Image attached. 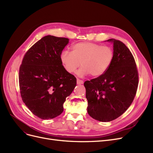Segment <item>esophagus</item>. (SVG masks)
<instances>
[{
    "mask_svg": "<svg viewBox=\"0 0 153 153\" xmlns=\"http://www.w3.org/2000/svg\"><path fill=\"white\" fill-rule=\"evenodd\" d=\"M76 82H77V84H84V81L82 80H80V79H77Z\"/></svg>",
    "mask_w": 153,
    "mask_h": 153,
    "instance_id": "obj_1",
    "label": "esophagus"
}]
</instances>
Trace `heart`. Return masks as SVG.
<instances>
[{
	"label": "heart",
	"instance_id": "obj_1",
	"mask_svg": "<svg viewBox=\"0 0 153 153\" xmlns=\"http://www.w3.org/2000/svg\"><path fill=\"white\" fill-rule=\"evenodd\" d=\"M114 57L113 49L109 46L92 42H80L73 45L71 52L63 50L60 55L62 65L68 73L78 71L81 77L89 75L101 76L112 65Z\"/></svg>",
	"mask_w": 153,
	"mask_h": 153
}]
</instances>
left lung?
I'll return each mask as SVG.
<instances>
[{"mask_svg":"<svg viewBox=\"0 0 153 153\" xmlns=\"http://www.w3.org/2000/svg\"><path fill=\"white\" fill-rule=\"evenodd\" d=\"M114 43L112 65L103 75L84 82L87 112L101 122H109L125 112L135 98L138 73L132 53L122 41L110 39Z\"/></svg>","mask_w":153,"mask_h":153,"instance_id":"left-lung-1","label":"left lung"}]
</instances>
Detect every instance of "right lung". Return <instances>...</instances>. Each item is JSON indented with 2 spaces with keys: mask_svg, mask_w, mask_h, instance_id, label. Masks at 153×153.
<instances>
[{
  "mask_svg": "<svg viewBox=\"0 0 153 153\" xmlns=\"http://www.w3.org/2000/svg\"><path fill=\"white\" fill-rule=\"evenodd\" d=\"M69 39L48 35L27 50L19 69L22 99L42 119L56 117L76 85L75 76L64 69L60 55Z\"/></svg>",
  "mask_w": 153,
  "mask_h": 153,
  "instance_id": "add662e5",
  "label": "right lung"
}]
</instances>
